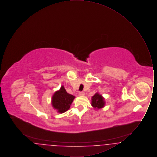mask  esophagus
<instances>
[{"label": "esophagus", "instance_id": "34e87169", "mask_svg": "<svg viewBox=\"0 0 157 157\" xmlns=\"http://www.w3.org/2000/svg\"><path fill=\"white\" fill-rule=\"evenodd\" d=\"M79 96H84L85 95V92H80L79 93Z\"/></svg>", "mask_w": 157, "mask_h": 157}]
</instances>
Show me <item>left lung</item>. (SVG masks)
<instances>
[{
  "instance_id": "8db88e82",
  "label": "left lung",
  "mask_w": 157,
  "mask_h": 157,
  "mask_svg": "<svg viewBox=\"0 0 157 157\" xmlns=\"http://www.w3.org/2000/svg\"><path fill=\"white\" fill-rule=\"evenodd\" d=\"M91 105L95 109L98 110L104 107L105 105L104 98L98 92L95 94L91 98Z\"/></svg>"
}]
</instances>
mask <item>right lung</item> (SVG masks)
Segmentation results:
<instances>
[{"mask_svg":"<svg viewBox=\"0 0 157 157\" xmlns=\"http://www.w3.org/2000/svg\"><path fill=\"white\" fill-rule=\"evenodd\" d=\"M75 97L67 93L63 85L61 86L58 90H56L52 95L51 104L52 107L59 113L67 111L71 105L74 101Z\"/></svg>","mask_w":157,"mask_h":157,"instance_id":"1","label":"right lung"}]
</instances>
